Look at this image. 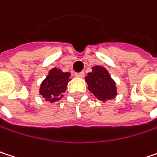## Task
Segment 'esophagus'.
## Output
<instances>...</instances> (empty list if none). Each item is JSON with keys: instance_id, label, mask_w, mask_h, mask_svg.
Returning <instances> with one entry per match:
<instances>
[{"instance_id": "1", "label": "esophagus", "mask_w": 157, "mask_h": 157, "mask_svg": "<svg viewBox=\"0 0 157 157\" xmlns=\"http://www.w3.org/2000/svg\"><path fill=\"white\" fill-rule=\"evenodd\" d=\"M75 75L76 76V77H83L84 76V72H80V73H75Z\"/></svg>"}]
</instances>
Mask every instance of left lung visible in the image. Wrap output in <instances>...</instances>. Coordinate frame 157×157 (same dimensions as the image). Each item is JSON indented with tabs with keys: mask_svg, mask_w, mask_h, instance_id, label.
I'll return each instance as SVG.
<instances>
[{
	"mask_svg": "<svg viewBox=\"0 0 157 157\" xmlns=\"http://www.w3.org/2000/svg\"><path fill=\"white\" fill-rule=\"evenodd\" d=\"M85 81L88 89L100 101H105L113 99L116 94V85L108 71L102 66H93V71L87 75Z\"/></svg>",
	"mask_w": 157,
	"mask_h": 157,
	"instance_id": "8db88e82",
	"label": "left lung"
}]
</instances>
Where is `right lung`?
I'll list each match as a JSON object with an SVG mask.
<instances>
[{
    "label": "right lung",
    "mask_w": 157,
    "mask_h": 157,
    "mask_svg": "<svg viewBox=\"0 0 157 157\" xmlns=\"http://www.w3.org/2000/svg\"><path fill=\"white\" fill-rule=\"evenodd\" d=\"M70 75L69 73H63L57 68H53L41 83L39 90L40 95L50 102L60 100L59 96H63L61 94L65 92Z\"/></svg>",
    "instance_id": "1"
}]
</instances>
